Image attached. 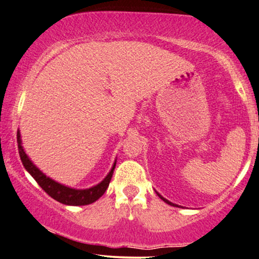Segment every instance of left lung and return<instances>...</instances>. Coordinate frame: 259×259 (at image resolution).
I'll return each instance as SVG.
<instances>
[{"label":"left lung","mask_w":259,"mask_h":259,"mask_svg":"<svg viewBox=\"0 0 259 259\" xmlns=\"http://www.w3.org/2000/svg\"><path fill=\"white\" fill-rule=\"evenodd\" d=\"M157 195H158V196H159V197H160V199H162V200H163V201H164V202H166V203H167V204H171V206H176V204H174V203H172V202H170V201H167V200H166V199H164V197H163V196H160V195H159V194H158V193H157Z\"/></svg>","instance_id":"1"}]
</instances>
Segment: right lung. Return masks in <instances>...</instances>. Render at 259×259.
Returning <instances> with one entry per match:
<instances>
[{
	"label": "right lung",
	"mask_w": 259,
	"mask_h": 259,
	"mask_svg": "<svg viewBox=\"0 0 259 259\" xmlns=\"http://www.w3.org/2000/svg\"><path fill=\"white\" fill-rule=\"evenodd\" d=\"M18 149H19V154L20 158H21V162L25 166V169L28 171L29 174L32 175V177L36 181V183L41 187V189L45 190V193L48 194L58 201L60 203L69 204V206H84V204H90L95 202L96 200H99L103 194L106 193L107 188L109 186L110 180H112L114 167H115V164L112 167V170L109 171V174L107 175L106 179L102 181V182L97 184V186L89 188V189H72V188L65 187L63 184H60L56 181L50 179V177L44 175L41 171H40L38 167H36L34 164L31 162V159L27 157V154L23 151L21 146V138H20V132L18 131Z\"/></svg>",
	"instance_id": "right-lung-1"
}]
</instances>
